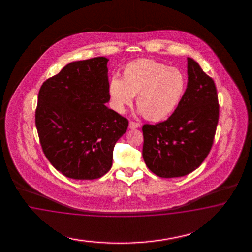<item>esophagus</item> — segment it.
<instances>
[{"label": "esophagus", "instance_id": "1", "mask_svg": "<svg viewBox=\"0 0 252 252\" xmlns=\"http://www.w3.org/2000/svg\"><path fill=\"white\" fill-rule=\"evenodd\" d=\"M140 127V124L137 122H133V121H130L129 122V128H138Z\"/></svg>", "mask_w": 252, "mask_h": 252}]
</instances>
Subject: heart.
Returning a JSON list of instances; mask_svg holds the SVG:
<instances>
[{
  "instance_id": "obj_1",
  "label": "heart",
  "mask_w": 252,
  "mask_h": 252,
  "mask_svg": "<svg viewBox=\"0 0 252 252\" xmlns=\"http://www.w3.org/2000/svg\"><path fill=\"white\" fill-rule=\"evenodd\" d=\"M186 77L176 67L153 59L131 62L123 71V79L113 76L109 94L113 106L119 113L133 102L137 95L139 112L146 118L159 122L167 119L176 110L186 91Z\"/></svg>"
}]
</instances>
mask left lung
<instances>
[{"label":"left lung","instance_id":"obj_1","mask_svg":"<svg viewBox=\"0 0 252 252\" xmlns=\"http://www.w3.org/2000/svg\"><path fill=\"white\" fill-rule=\"evenodd\" d=\"M188 87L166 121L142 127V155L148 168L164 178L190 174L214 143L219 120L217 90L212 77L188 57Z\"/></svg>","mask_w":252,"mask_h":252}]
</instances>
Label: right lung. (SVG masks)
<instances>
[{
  "instance_id": "obj_1",
  "label": "right lung",
  "mask_w": 252,
  "mask_h": 252,
  "mask_svg": "<svg viewBox=\"0 0 252 252\" xmlns=\"http://www.w3.org/2000/svg\"><path fill=\"white\" fill-rule=\"evenodd\" d=\"M109 59L72 62L40 87L35 123L46 158L69 178L92 180L112 167L116 141L128 120L110 100Z\"/></svg>"
}]
</instances>
